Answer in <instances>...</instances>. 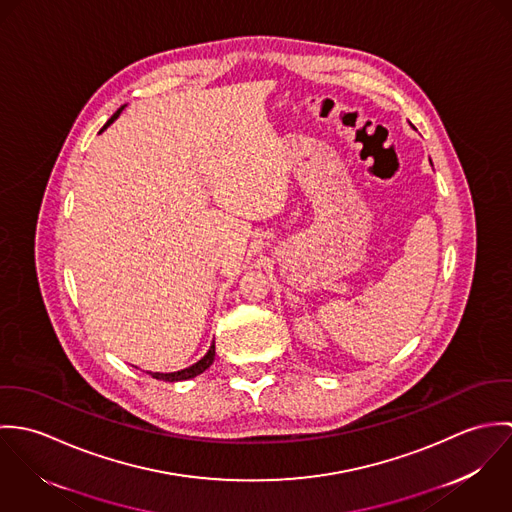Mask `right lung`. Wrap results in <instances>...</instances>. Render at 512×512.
<instances>
[{
  "label": "right lung",
  "mask_w": 512,
  "mask_h": 512,
  "mask_svg": "<svg viewBox=\"0 0 512 512\" xmlns=\"http://www.w3.org/2000/svg\"><path fill=\"white\" fill-rule=\"evenodd\" d=\"M126 106H122L106 124H104V128L100 130V132H104L118 116H120V112L124 110ZM213 361H215V341H213V345H211V349H209V353L199 361V363H195L193 366H189V368H183V370H177V372H151V376L153 378H157V380H165V382H179V380H189V378H195V376H199V374H203L209 366L213 365Z\"/></svg>",
  "instance_id": "1"
}]
</instances>
